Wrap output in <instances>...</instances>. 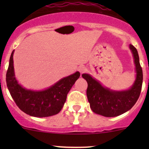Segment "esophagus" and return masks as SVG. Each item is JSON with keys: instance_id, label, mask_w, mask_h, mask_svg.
Here are the masks:
<instances>
[{"instance_id": "obj_1", "label": "esophagus", "mask_w": 149, "mask_h": 149, "mask_svg": "<svg viewBox=\"0 0 149 149\" xmlns=\"http://www.w3.org/2000/svg\"><path fill=\"white\" fill-rule=\"evenodd\" d=\"M78 71H79V72L82 74V73L85 72V71H86V67L84 66H79V68H78Z\"/></svg>"}]
</instances>
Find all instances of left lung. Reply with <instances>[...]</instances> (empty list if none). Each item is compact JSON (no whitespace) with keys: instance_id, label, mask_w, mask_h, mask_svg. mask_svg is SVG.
<instances>
[{"instance_id":"8db88e82","label":"left lung","mask_w":149,"mask_h":149,"mask_svg":"<svg viewBox=\"0 0 149 149\" xmlns=\"http://www.w3.org/2000/svg\"><path fill=\"white\" fill-rule=\"evenodd\" d=\"M135 64L136 79L129 90L114 91L102 86L90 75L83 73L82 77L88 83L87 97L92 111L105 117H116L127 112L139 99L143 82L142 69L139 63L137 50L130 45Z\"/></svg>"}]
</instances>
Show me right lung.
I'll return each instance as SVG.
<instances>
[{"mask_svg": "<svg viewBox=\"0 0 149 149\" xmlns=\"http://www.w3.org/2000/svg\"><path fill=\"white\" fill-rule=\"evenodd\" d=\"M13 54L10 58L6 73V83L10 95L17 106L25 113L38 118L56 115L61 110L66 100L67 94L79 78L80 73L61 78L49 88L40 91L27 90L18 83L15 76Z\"/></svg>", "mask_w": 149, "mask_h": 149, "instance_id": "1", "label": "right lung"}]
</instances>
